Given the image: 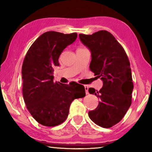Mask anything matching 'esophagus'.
Listing matches in <instances>:
<instances>
[{
    "mask_svg": "<svg viewBox=\"0 0 152 152\" xmlns=\"http://www.w3.org/2000/svg\"><path fill=\"white\" fill-rule=\"evenodd\" d=\"M84 88H85L86 94H88V86L87 85H84Z\"/></svg>",
    "mask_w": 152,
    "mask_h": 152,
    "instance_id": "obj_1",
    "label": "esophagus"
}]
</instances>
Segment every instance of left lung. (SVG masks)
<instances>
[{
  "label": "left lung",
  "instance_id": "obj_1",
  "mask_svg": "<svg viewBox=\"0 0 152 152\" xmlns=\"http://www.w3.org/2000/svg\"><path fill=\"white\" fill-rule=\"evenodd\" d=\"M79 38L91 51L90 69L103 82L99 91L88 89L99 99L88 116L102 127H111L123 119L132 104L133 84L129 61L124 49L107 31L79 34Z\"/></svg>",
  "mask_w": 152,
  "mask_h": 152
}]
</instances>
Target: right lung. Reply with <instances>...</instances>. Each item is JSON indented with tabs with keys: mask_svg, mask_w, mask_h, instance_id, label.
<instances>
[{
	"mask_svg": "<svg viewBox=\"0 0 152 152\" xmlns=\"http://www.w3.org/2000/svg\"><path fill=\"white\" fill-rule=\"evenodd\" d=\"M77 33L56 31L43 33L28 50L22 66L23 95L32 117L44 126L53 127L68 117L74 99L85 96V88L79 84L53 82V67L67 46L75 42Z\"/></svg>",
	"mask_w": 152,
	"mask_h": 152,
	"instance_id": "right-lung-1",
	"label": "right lung"
}]
</instances>
